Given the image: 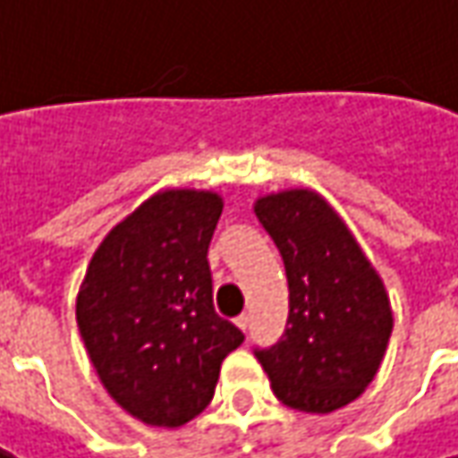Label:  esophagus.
Segmentation results:
<instances>
[{
	"label": "esophagus",
	"instance_id": "obj_1",
	"mask_svg": "<svg viewBox=\"0 0 458 458\" xmlns=\"http://www.w3.org/2000/svg\"><path fill=\"white\" fill-rule=\"evenodd\" d=\"M235 324H238L243 332H249V327H251V316H249V313H241V316L235 318Z\"/></svg>",
	"mask_w": 458,
	"mask_h": 458
}]
</instances>
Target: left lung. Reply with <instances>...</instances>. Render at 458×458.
<instances>
[{"label": "left lung", "instance_id": "1", "mask_svg": "<svg viewBox=\"0 0 458 458\" xmlns=\"http://www.w3.org/2000/svg\"><path fill=\"white\" fill-rule=\"evenodd\" d=\"M254 209L283 256L290 290L283 336L256 347V360L283 404L335 412L363 394L384 360L394 327L384 283L318 194L283 191Z\"/></svg>", "mask_w": 458, "mask_h": 458}]
</instances>
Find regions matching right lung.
Returning <instances> with one entry per match:
<instances>
[{"label":"right lung","instance_id":"1","mask_svg":"<svg viewBox=\"0 0 458 458\" xmlns=\"http://www.w3.org/2000/svg\"><path fill=\"white\" fill-rule=\"evenodd\" d=\"M220 212L209 191L155 194L108 233L77 295V327L103 386L148 425L199 415L243 342L212 303L207 251Z\"/></svg>","mask_w":458,"mask_h":458}]
</instances>
